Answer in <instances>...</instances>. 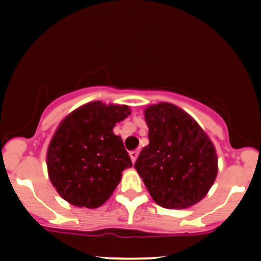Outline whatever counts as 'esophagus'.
<instances>
[{"mask_svg": "<svg viewBox=\"0 0 261 261\" xmlns=\"http://www.w3.org/2000/svg\"><path fill=\"white\" fill-rule=\"evenodd\" d=\"M130 157H131V161H133V163H135L137 160V157H139V151L137 149H135V151H131L130 152Z\"/></svg>", "mask_w": 261, "mask_h": 261, "instance_id": "esophagus-1", "label": "esophagus"}]
</instances>
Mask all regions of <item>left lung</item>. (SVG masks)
<instances>
[{
	"mask_svg": "<svg viewBox=\"0 0 261 261\" xmlns=\"http://www.w3.org/2000/svg\"><path fill=\"white\" fill-rule=\"evenodd\" d=\"M148 146L135 168L152 199L166 208H187L207 194L217 175V154L197 122L170 103L145 110Z\"/></svg>",
	"mask_w": 261,
	"mask_h": 261,
	"instance_id": "1",
	"label": "left lung"
}]
</instances>
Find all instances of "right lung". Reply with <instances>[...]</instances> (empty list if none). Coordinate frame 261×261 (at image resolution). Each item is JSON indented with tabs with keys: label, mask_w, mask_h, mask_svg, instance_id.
Listing matches in <instances>:
<instances>
[{
	"label": "right lung",
	"mask_w": 261,
	"mask_h": 261,
	"mask_svg": "<svg viewBox=\"0 0 261 261\" xmlns=\"http://www.w3.org/2000/svg\"><path fill=\"white\" fill-rule=\"evenodd\" d=\"M126 106L85 104L59 125L47 148L50 180L66 201L79 207H99L120 182L122 170L133 167L116 122L130 115Z\"/></svg>",
	"instance_id": "1"
}]
</instances>
